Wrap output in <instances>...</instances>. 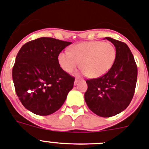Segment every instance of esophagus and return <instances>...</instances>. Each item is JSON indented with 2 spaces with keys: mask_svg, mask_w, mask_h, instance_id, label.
I'll list each match as a JSON object with an SVG mask.
<instances>
[{
  "mask_svg": "<svg viewBox=\"0 0 149 149\" xmlns=\"http://www.w3.org/2000/svg\"><path fill=\"white\" fill-rule=\"evenodd\" d=\"M80 81V79H75V81H74V84L75 85H76V84H77V83L79 82V81Z\"/></svg>",
  "mask_w": 149,
  "mask_h": 149,
  "instance_id": "obj_1",
  "label": "esophagus"
}]
</instances>
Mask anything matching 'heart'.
<instances>
[{"mask_svg": "<svg viewBox=\"0 0 149 149\" xmlns=\"http://www.w3.org/2000/svg\"><path fill=\"white\" fill-rule=\"evenodd\" d=\"M116 56V48L111 43L91 41L76 44L70 47V52H61L58 61L66 73L73 72L81 62L83 73L90 78L96 79L111 69Z\"/></svg>", "mask_w": 149, "mask_h": 149, "instance_id": "b5f03b06", "label": "heart"}]
</instances>
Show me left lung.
I'll use <instances>...</instances> for the list:
<instances>
[{
	"label": "left lung",
	"mask_w": 149,
	"mask_h": 149,
	"mask_svg": "<svg viewBox=\"0 0 149 149\" xmlns=\"http://www.w3.org/2000/svg\"><path fill=\"white\" fill-rule=\"evenodd\" d=\"M116 47L113 67L103 76L86 81L84 100L91 111L102 117L115 116L129 105L136 88L137 66L124 42L106 37Z\"/></svg>",
	"instance_id": "left-lung-1"
}]
</instances>
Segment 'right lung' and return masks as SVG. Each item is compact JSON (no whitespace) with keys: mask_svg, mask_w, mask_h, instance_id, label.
<instances>
[{"mask_svg":"<svg viewBox=\"0 0 149 149\" xmlns=\"http://www.w3.org/2000/svg\"><path fill=\"white\" fill-rule=\"evenodd\" d=\"M72 44L53 38H37L20 49L13 68L17 96L27 110L40 116L58 111L73 88L75 78L64 71L58 56Z\"/></svg>","mask_w":149,"mask_h":149,"instance_id":"add662e5","label":"right lung"}]
</instances>
